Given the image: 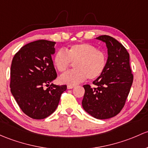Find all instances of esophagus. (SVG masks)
<instances>
[{"mask_svg":"<svg viewBox=\"0 0 148 148\" xmlns=\"http://www.w3.org/2000/svg\"><path fill=\"white\" fill-rule=\"evenodd\" d=\"M74 87V85H68L67 88H68V89H71V88H73Z\"/></svg>","mask_w":148,"mask_h":148,"instance_id":"1","label":"esophagus"}]
</instances>
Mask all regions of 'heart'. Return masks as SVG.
<instances>
[{"label":"heart","mask_w":148,"mask_h":148,"mask_svg":"<svg viewBox=\"0 0 148 148\" xmlns=\"http://www.w3.org/2000/svg\"><path fill=\"white\" fill-rule=\"evenodd\" d=\"M66 51L60 49L53 58L54 66L60 72L66 71L71 62H75L76 69L60 77L62 84L75 85L84 81L87 77L95 79L101 75L106 66V54L93 45L88 43L73 45L69 47Z\"/></svg>","instance_id":"obj_1"}]
</instances>
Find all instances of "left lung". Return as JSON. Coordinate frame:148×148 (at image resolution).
Masks as SVG:
<instances>
[{
  "mask_svg": "<svg viewBox=\"0 0 148 148\" xmlns=\"http://www.w3.org/2000/svg\"><path fill=\"white\" fill-rule=\"evenodd\" d=\"M97 40L106 43L108 49L106 66L101 75L93 82L91 88L84 85L82 107L97 119H108L120 113L126 101L133 81L130 55L123 45L108 35Z\"/></svg>",
  "mask_w": 148,
  "mask_h": 148,
  "instance_id": "left-lung-1",
  "label": "left lung"
}]
</instances>
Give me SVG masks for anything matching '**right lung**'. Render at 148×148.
Listing matches in <instances>:
<instances>
[{
  "label": "right lung",
  "instance_id": "add662e5",
  "mask_svg": "<svg viewBox=\"0 0 148 148\" xmlns=\"http://www.w3.org/2000/svg\"><path fill=\"white\" fill-rule=\"evenodd\" d=\"M55 44L45 40L32 42L21 47L12 59L10 91L23 113L33 119H44L53 113L66 90V85L52 83L57 78L52 60Z\"/></svg>",
  "mask_w": 148,
  "mask_h": 148
}]
</instances>
